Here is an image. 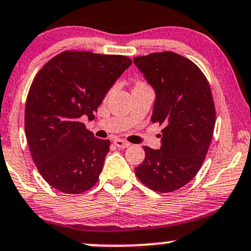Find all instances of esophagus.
<instances>
[{
	"mask_svg": "<svg viewBox=\"0 0 251 251\" xmlns=\"http://www.w3.org/2000/svg\"><path fill=\"white\" fill-rule=\"evenodd\" d=\"M114 144L118 148H121V149H125V148L130 147V143H128V142H126V141H123V139H115Z\"/></svg>",
	"mask_w": 251,
	"mask_h": 251,
	"instance_id": "34e87169",
	"label": "esophagus"
}]
</instances>
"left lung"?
I'll list each match as a JSON object with an SVG mask.
<instances>
[{"label": "left lung", "instance_id": "8db88e82", "mask_svg": "<svg viewBox=\"0 0 251 251\" xmlns=\"http://www.w3.org/2000/svg\"><path fill=\"white\" fill-rule=\"evenodd\" d=\"M155 91L152 123L163 125L160 149L144 147L136 176L148 188L172 192L192 180L205 159L215 126L212 91L202 71L172 51L133 57Z\"/></svg>", "mask_w": 251, "mask_h": 251}]
</instances>
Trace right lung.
Instances as JSON below:
<instances>
[{"label": "right lung", "instance_id": "add662e5", "mask_svg": "<svg viewBox=\"0 0 251 251\" xmlns=\"http://www.w3.org/2000/svg\"><path fill=\"white\" fill-rule=\"evenodd\" d=\"M128 57L90 51H63L41 68L25 107V133L31 156L44 180L66 194H80L99 180L109 139H99L80 123L89 120Z\"/></svg>", "mask_w": 251, "mask_h": 251}]
</instances>
